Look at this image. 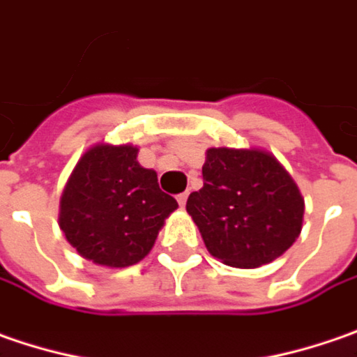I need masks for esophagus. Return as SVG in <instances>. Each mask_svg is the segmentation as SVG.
Returning <instances> with one entry per match:
<instances>
[{
	"mask_svg": "<svg viewBox=\"0 0 357 357\" xmlns=\"http://www.w3.org/2000/svg\"><path fill=\"white\" fill-rule=\"evenodd\" d=\"M188 192H183V194H179L178 195V204L179 206H181V208H183V206H185V202H188Z\"/></svg>",
	"mask_w": 357,
	"mask_h": 357,
	"instance_id": "34e87169",
	"label": "esophagus"
}]
</instances>
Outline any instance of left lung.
<instances>
[{
    "mask_svg": "<svg viewBox=\"0 0 357 357\" xmlns=\"http://www.w3.org/2000/svg\"><path fill=\"white\" fill-rule=\"evenodd\" d=\"M204 188L185 209L213 257L257 268L280 257L302 231L303 199L278 160L259 149H208Z\"/></svg>",
    "mask_w": 357,
    "mask_h": 357,
    "instance_id": "8db88e82",
    "label": "left lung"
}]
</instances>
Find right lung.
I'll return each instance as SVG.
<instances>
[{"mask_svg": "<svg viewBox=\"0 0 357 357\" xmlns=\"http://www.w3.org/2000/svg\"><path fill=\"white\" fill-rule=\"evenodd\" d=\"M178 202L160 190L137 148L100 144L71 172L59 202V227L79 256L128 268L148 256Z\"/></svg>", "mask_w": 357, "mask_h": 357, "instance_id": "1", "label": "right lung"}]
</instances>
